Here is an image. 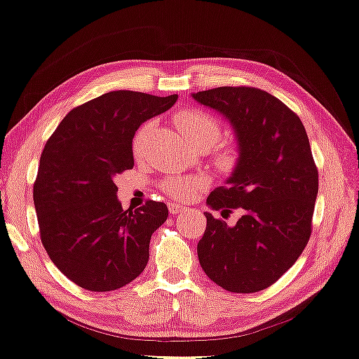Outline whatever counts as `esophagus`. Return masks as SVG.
I'll list each match as a JSON object with an SVG mask.
<instances>
[{"instance_id": "34e87169", "label": "esophagus", "mask_w": 359, "mask_h": 359, "mask_svg": "<svg viewBox=\"0 0 359 359\" xmlns=\"http://www.w3.org/2000/svg\"><path fill=\"white\" fill-rule=\"evenodd\" d=\"M169 211L170 214H179V212H184L185 208L180 205H175V203H169Z\"/></svg>"}]
</instances>
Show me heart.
<instances>
[{
  "label": "heart",
  "mask_w": 359,
  "mask_h": 359,
  "mask_svg": "<svg viewBox=\"0 0 359 359\" xmlns=\"http://www.w3.org/2000/svg\"><path fill=\"white\" fill-rule=\"evenodd\" d=\"M175 122L180 128L182 135L190 142L191 147H206L210 149L216 145L221 138L222 127L216 117L206 112L191 109L180 112L175 116ZM149 126L143 124L138 128L135 137H133V151L137 154L142 151L145 145ZM214 161L222 169H232L237 164V149L231 145L219 147L217 151L214 153ZM208 179L205 175H195V177H169L163 182V189L168 191L170 198L179 201H189L194 198L198 191L206 187Z\"/></svg>",
  "instance_id": "obj_1"
}]
</instances>
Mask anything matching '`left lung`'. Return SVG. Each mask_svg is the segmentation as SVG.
I'll use <instances>...</instances> for the list:
<instances>
[{
	"label": "left lung",
	"instance_id": "left-lung-1",
	"mask_svg": "<svg viewBox=\"0 0 359 359\" xmlns=\"http://www.w3.org/2000/svg\"><path fill=\"white\" fill-rule=\"evenodd\" d=\"M194 98L231 121L240 149L232 175L206 203L243 212L233 227L205 212L198 259L224 290H264L295 264L311 237L319 179L306 130L279 98L255 87H217Z\"/></svg>",
	"mask_w": 359,
	"mask_h": 359
}]
</instances>
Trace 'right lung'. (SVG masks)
I'll return each instance as SVG.
<instances>
[{"label": "right lung", "mask_w": 359, "mask_h": 359, "mask_svg": "<svg viewBox=\"0 0 359 359\" xmlns=\"http://www.w3.org/2000/svg\"><path fill=\"white\" fill-rule=\"evenodd\" d=\"M177 98L104 93L69 111L43 148L34 184L41 243L85 290H117L147 267L149 240L168 219V206L148 200L124 211L112 177L133 168L137 128Z\"/></svg>", "instance_id": "obj_1"}]
</instances>
